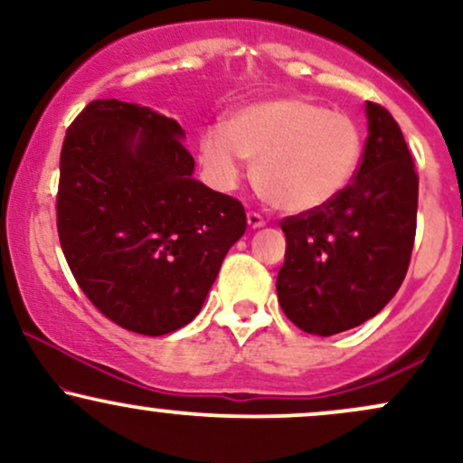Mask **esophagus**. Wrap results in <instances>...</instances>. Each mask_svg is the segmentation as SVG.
I'll list each match as a JSON object with an SVG mask.
<instances>
[{"label":"esophagus","mask_w":463,"mask_h":463,"mask_svg":"<svg viewBox=\"0 0 463 463\" xmlns=\"http://www.w3.org/2000/svg\"><path fill=\"white\" fill-rule=\"evenodd\" d=\"M248 226L250 228H261V226H265V220L259 213H254V211H250V213H248Z\"/></svg>","instance_id":"esophagus-1"}]
</instances>
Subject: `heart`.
Segmentation results:
<instances>
[{
  "label": "heart",
  "mask_w": 463,
  "mask_h": 463,
  "mask_svg": "<svg viewBox=\"0 0 463 463\" xmlns=\"http://www.w3.org/2000/svg\"><path fill=\"white\" fill-rule=\"evenodd\" d=\"M200 158L215 187L232 189L239 156L252 163V183L274 209L309 215L350 187L364 154L353 117L307 98L250 102L226 117L224 130L200 135Z\"/></svg>",
  "instance_id": "1"
}]
</instances>
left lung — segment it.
Listing matches in <instances>:
<instances>
[{
  "instance_id": "obj_1",
  "label": "left lung",
  "mask_w": 463,
  "mask_h": 463,
  "mask_svg": "<svg viewBox=\"0 0 463 463\" xmlns=\"http://www.w3.org/2000/svg\"><path fill=\"white\" fill-rule=\"evenodd\" d=\"M368 139L350 187L326 209L280 222L276 279L285 316L305 333L348 331L374 317L405 280L418 213V174L396 119L365 104Z\"/></svg>"
}]
</instances>
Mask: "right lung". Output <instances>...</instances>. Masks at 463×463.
<instances>
[{
  "instance_id": "add662e5",
  "label": "right lung",
  "mask_w": 463,
  "mask_h": 463,
  "mask_svg": "<svg viewBox=\"0 0 463 463\" xmlns=\"http://www.w3.org/2000/svg\"><path fill=\"white\" fill-rule=\"evenodd\" d=\"M176 119L93 99L61 152L56 224L80 289L121 328L167 335L198 316L246 232L241 202L194 178Z\"/></svg>"
}]
</instances>
